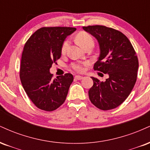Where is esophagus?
Wrapping results in <instances>:
<instances>
[{
    "label": "esophagus",
    "instance_id": "34e87169",
    "mask_svg": "<svg viewBox=\"0 0 150 150\" xmlns=\"http://www.w3.org/2000/svg\"><path fill=\"white\" fill-rule=\"evenodd\" d=\"M75 79H76V80H81V79H83V77L81 76H79V75H76L75 76Z\"/></svg>",
    "mask_w": 150,
    "mask_h": 150
}]
</instances>
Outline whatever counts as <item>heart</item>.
Masks as SVG:
<instances>
[{
  "label": "heart",
  "mask_w": 150,
  "mask_h": 150,
  "mask_svg": "<svg viewBox=\"0 0 150 150\" xmlns=\"http://www.w3.org/2000/svg\"><path fill=\"white\" fill-rule=\"evenodd\" d=\"M76 40L79 42V43L80 44V45L83 48H86V47H88V45H94V40H93V37L89 34V33L86 32H80L78 33V35L76 36ZM69 45V41L68 40H66L63 43L62 46V53L64 54L65 52L67 50V48ZM84 64H73V68L76 71H83L84 69Z\"/></svg>",
  "instance_id": "b5f03b06"
}]
</instances>
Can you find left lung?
Wrapping results in <instances>:
<instances>
[{"mask_svg": "<svg viewBox=\"0 0 150 150\" xmlns=\"http://www.w3.org/2000/svg\"><path fill=\"white\" fill-rule=\"evenodd\" d=\"M83 29L99 43L100 55L94 69L109 75L104 82L91 77L93 86L88 91L90 100L100 110H112L123 103L134 87L138 57L130 40L121 31L101 25Z\"/></svg>", "mask_w": 150, "mask_h": 150, "instance_id": "left-lung-1", "label": "left lung"}]
</instances>
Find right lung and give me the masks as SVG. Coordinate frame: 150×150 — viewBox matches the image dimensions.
<instances>
[{"instance_id":"right-lung-1","label":"right lung","mask_w":150,"mask_h":150,"mask_svg":"<svg viewBox=\"0 0 150 150\" xmlns=\"http://www.w3.org/2000/svg\"><path fill=\"white\" fill-rule=\"evenodd\" d=\"M76 30L73 27H43L26 41L21 60V82L30 100L38 108L51 112L66 100L73 82L71 74L52 79L50 69L59 59L67 36Z\"/></svg>"}]
</instances>
